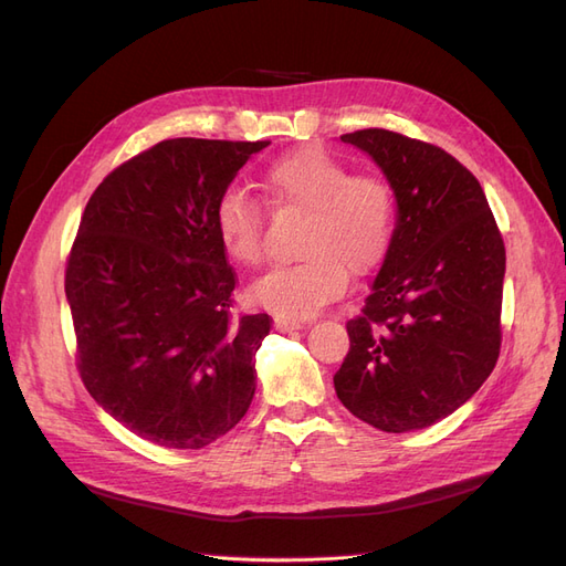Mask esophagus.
I'll list each match as a JSON object with an SVG mask.
<instances>
[{
  "label": "esophagus",
  "mask_w": 566,
  "mask_h": 566,
  "mask_svg": "<svg viewBox=\"0 0 566 566\" xmlns=\"http://www.w3.org/2000/svg\"><path fill=\"white\" fill-rule=\"evenodd\" d=\"M273 325H276L279 333H293V331H300V328H302V321L287 318V316H276V321H273Z\"/></svg>",
  "instance_id": "obj_1"
}]
</instances>
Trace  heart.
<instances>
[{"label":"heart","mask_w":566,"mask_h":566,"mask_svg":"<svg viewBox=\"0 0 566 566\" xmlns=\"http://www.w3.org/2000/svg\"><path fill=\"white\" fill-rule=\"evenodd\" d=\"M262 191L276 212L304 214L297 243L304 260L256 281V304L287 318L312 316L342 295L347 269L366 276L385 262L397 229V198L385 177L352 175L328 150L297 148L266 165ZM214 231L235 264L264 262V208L241 188L219 196Z\"/></svg>","instance_id":"obj_1"}]
</instances>
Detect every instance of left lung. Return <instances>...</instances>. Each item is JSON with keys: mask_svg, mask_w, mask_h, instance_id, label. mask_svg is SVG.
<instances>
[{"mask_svg": "<svg viewBox=\"0 0 566 566\" xmlns=\"http://www.w3.org/2000/svg\"><path fill=\"white\" fill-rule=\"evenodd\" d=\"M339 139L380 165L399 219L361 314L347 321L335 391L382 432L422 430L465 403L499 361L503 235L451 153L378 127Z\"/></svg>", "mask_w": 566, "mask_h": 566, "instance_id": "obj_1", "label": "left lung"}]
</instances>
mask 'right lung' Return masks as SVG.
<instances>
[{"label":"right lung","instance_id":"obj_1","mask_svg":"<svg viewBox=\"0 0 566 566\" xmlns=\"http://www.w3.org/2000/svg\"><path fill=\"white\" fill-rule=\"evenodd\" d=\"M269 142L165 139L98 184L65 264L77 370L94 401L165 449L248 413L269 314L235 316L214 205Z\"/></svg>","mask_w":566,"mask_h":566}]
</instances>
